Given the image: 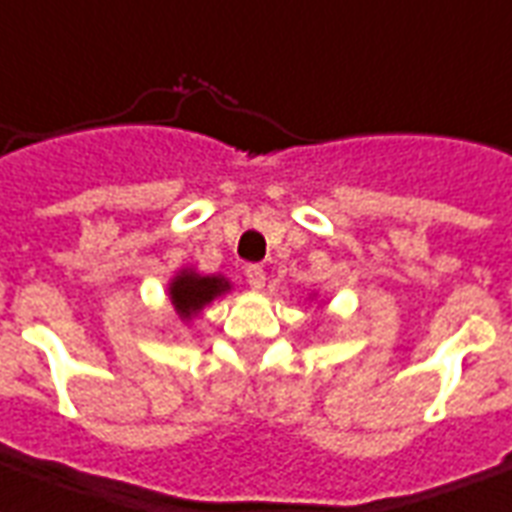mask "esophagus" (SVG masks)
Segmentation results:
<instances>
[{
	"label": "esophagus",
	"mask_w": 512,
	"mask_h": 512,
	"mask_svg": "<svg viewBox=\"0 0 512 512\" xmlns=\"http://www.w3.org/2000/svg\"><path fill=\"white\" fill-rule=\"evenodd\" d=\"M246 280H248V285L253 287V290H261V287H264V282H266V272L261 269L259 264H251L246 269Z\"/></svg>",
	"instance_id": "esophagus-1"
}]
</instances>
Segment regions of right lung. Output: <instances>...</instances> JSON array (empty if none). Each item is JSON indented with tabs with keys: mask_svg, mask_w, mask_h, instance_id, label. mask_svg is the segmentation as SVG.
<instances>
[{
	"mask_svg": "<svg viewBox=\"0 0 512 512\" xmlns=\"http://www.w3.org/2000/svg\"><path fill=\"white\" fill-rule=\"evenodd\" d=\"M230 290V282L225 277L214 274H198L193 269H180L170 282V301L175 306L177 316L188 322L198 311H204L214 298L225 295Z\"/></svg>",
	"mask_w": 512,
	"mask_h": 512,
	"instance_id": "obj_1",
	"label": "right lung"
}]
</instances>
